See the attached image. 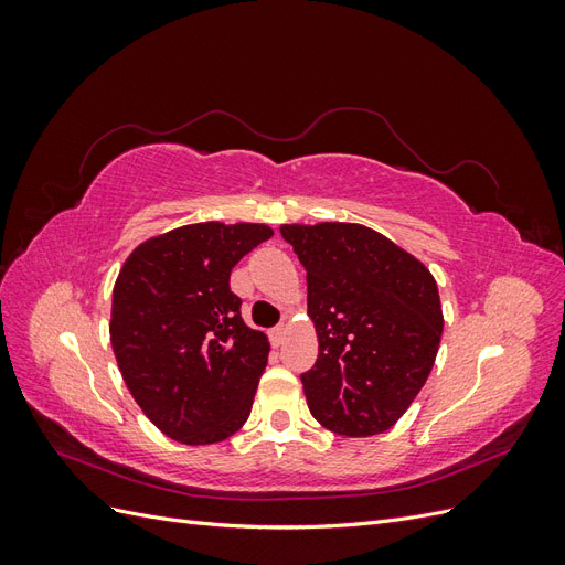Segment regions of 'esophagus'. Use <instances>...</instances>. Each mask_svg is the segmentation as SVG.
<instances>
[{
    "label": "esophagus",
    "mask_w": 565,
    "mask_h": 565,
    "mask_svg": "<svg viewBox=\"0 0 565 565\" xmlns=\"http://www.w3.org/2000/svg\"><path fill=\"white\" fill-rule=\"evenodd\" d=\"M285 328H282V324H278V328H273L270 330V344L273 347H280L282 344V341H285Z\"/></svg>",
    "instance_id": "obj_1"
}]
</instances>
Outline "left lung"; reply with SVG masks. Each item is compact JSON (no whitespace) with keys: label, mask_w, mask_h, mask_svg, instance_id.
Wrapping results in <instances>:
<instances>
[{"label":"left lung","mask_w":565,"mask_h":565,"mask_svg":"<svg viewBox=\"0 0 565 565\" xmlns=\"http://www.w3.org/2000/svg\"><path fill=\"white\" fill-rule=\"evenodd\" d=\"M306 268L318 361L301 374L311 415L339 436L391 429L434 367L443 311L422 262L361 224L280 226Z\"/></svg>","instance_id":"1"}]
</instances>
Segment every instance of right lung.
Returning a JSON list of instances; mask_svg holds the SVG:
<instances>
[{"label": "right lung", "mask_w": 565, "mask_h": 565, "mask_svg": "<svg viewBox=\"0 0 565 565\" xmlns=\"http://www.w3.org/2000/svg\"><path fill=\"white\" fill-rule=\"evenodd\" d=\"M273 231L191 224L131 252L113 289L110 344L134 401L162 434L210 446L247 422L268 363L249 330L231 270Z\"/></svg>", "instance_id": "1"}]
</instances>
